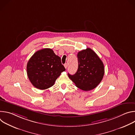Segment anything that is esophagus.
<instances>
[{"label":"esophagus","instance_id":"esophagus-1","mask_svg":"<svg viewBox=\"0 0 135 135\" xmlns=\"http://www.w3.org/2000/svg\"><path fill=\"white\" fill-rule=\"evenodd\" d=\"M64 66H65V68L66 69H67V66H68V65H67V64H65L64 65Z\"/></svg>","mask_w":135,"mask_h":135}]
</instances>
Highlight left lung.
Here are the masks:
<instances>
[{"mask_svg":"<svg viewBox=\"0 0 135 135\" xmlns=\"http://www.w3.org/2000/svg\"><path fill=\"white\" fill-rule=\"evenodd\" d=\"M78 69L69 79L79 89L88 91L97 86L104 75L103 62L92 49L87 48L78 54Z\"/></svg>","mask_w":135,"mask_h":135,"instance_id":"8db88e82","label":"left lung"}]
</instances>
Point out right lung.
<instances>
[{
	"label": "right lung",
	"instance_id": "add662e5",
	"mask_svg": "<svg viewBox=\"0 0 135 135\" xmlns=\"http://www.w3.org/2000/svg\"><path fill=\"white\" fill-rule=\"evenodd\" d=\"M66 70L61 58L51 49L37 51L27 65L28 78L37 89H47L54 84L57 78Z\"/></svg>",
	"mask_w": 135,
	"mask_h": 135
}]
</instances>
